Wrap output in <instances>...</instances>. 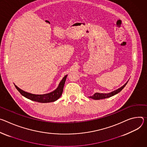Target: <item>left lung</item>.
Wrapping results in <instances>:
<instances>
[{
    "label": "left lung",
    "mask_w": 147,
    "mask_h": 147,
    "mask_svg": "<svg viewBox=\"0 0 147 147\" xmlns=\"http://www.w3.org/2000/svg\"><path fill=\"white\" fill-rule=\"evenodd\" d=\"M128 82H127L123 85L122 86L121 88L117 89V90H114L110 93H95L93 96H89L90 98L93 99L94 100H100V99H106V98H109V97H110L114 95H115L116 94H117L118 93H119L120 91H121V90L125 86V85H127Z\"/></svg>",
    "instance_id": "left-lung-1"
}]
</instances>
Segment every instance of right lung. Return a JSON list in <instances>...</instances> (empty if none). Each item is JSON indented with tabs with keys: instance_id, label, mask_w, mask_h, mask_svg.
I'll return each instance as SVG.
<instances>
[{
	"instance_id": "obj_1",
	"label": "right lung",
	"mask_w": 147,
	"mask_h": 147,
	"mask_svg": "<svg viewBox=\"0 0 147 147\" xmlns=\"http://www.w3.org/2000/svg\"><path fill=\"white\" fill-rule=\"evenodd\" d=\"M67 75H65L62 79L61 80V82H59L58 86L57 88L48 93L44 94H32L27 92H25L21 89H20L19 87H18L16 85H14L16 88L18 89V90L20 93V94L23 96L24 97H26V98L34 101L37 102L39 103H50V102H53L58 100L59 97L61 96L63 89L64 86V84L65 82V80H66Z\"/></svg>"
}]
</instances>
